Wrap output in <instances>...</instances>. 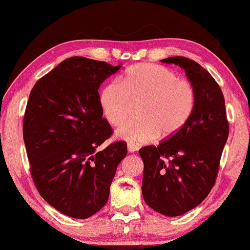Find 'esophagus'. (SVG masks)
I'll list each match as a JSON object with an SVG mask.
<instances>
[{
	"instance_id": "34e87169",
	"label": "esophagus",
	"mask_w": 250,
	"mask_h": 250,
	"mask_svg": "<svg viewBox=\"0 0 250 250\" xmlns=\"http://www.w3.org/2000/svg\"><path fill=\"white\" fill-rule=\"evenodd\" d=\"M138 149H139V147H138L137 146L128 145V151H129V152H131V153H132V152H137V151H138Z\"/></svg>"
}]
</instances>
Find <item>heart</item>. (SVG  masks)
Masks as SVG:
<instances>
[{"mask_svg": "<svg viewBox=\"0 0 250 250\" xmlns=\"http://www.w3.org/2000/svg\"><path fill=\"white\" fill-rule=\"evenodd\" d=\"M100 105L107 120L119 125L129 115L132 103L141 101L139 116L116 130L130 145H146L161 133L170 138L183 128L195 107V88L188 79L177 78L170 68L155 64L132 66L120 78L100 91Z\"/></svg>", "mask_w": 250, "mask_h": 250, "instance_id": "1", "label": "heart"}]
</instances>
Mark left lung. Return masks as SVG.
Returning a JSON list of instances; mask_svg holds the SVG:
<instances>
[{"instance_id":"obj_1","label":"left lung","mask_w":250,"mask_h":250,"mask_svg":"<svg viewBox=\"0 0 250 250\" xmlns=\"http://www.w3.org/2000/svg\"><path fill=\"white\" fill-rule=\"evenodd\" d=\"M161 62L184 69L196 92L195 107L183 128L158 146L139 150L145 164V202L158 213L175 217L200 205L209 194L229 128L223 92L208 71L186 57Z\"/></svg>"}]
</instances>
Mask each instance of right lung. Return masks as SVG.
<instances>
[{"instance_id":"add662e5","label":"right lung","mask_w":250,"mask_h":250,"mask_svg":"<svg viewBox=\"0 0 250 250\" xmlns=\"http://www.w3.org/2000/svg\"><path fill=\"white\" fill-rule=\"evenodd\" d=\"M122 66L70 57L33 87L23 138L34 183L61 213L83 219L107 204L117 167L126 155L119 141L97 147L111 135L103 118L99 87Z\"/></svg>"}]
</instances>
